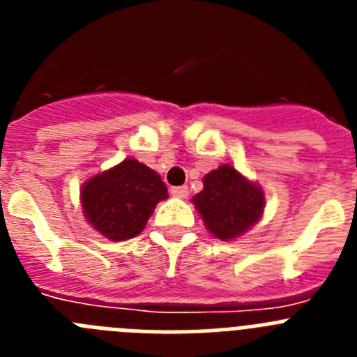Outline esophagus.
<instances>
[{
  "instance_id": "34e87169",
  "label": "esophagus",
  "mask_w": 357,
  "mask_h": 357,
  "mask_svg": "<svg viewBox=\"0 0 357 357\" xmlns=\"http://www.w3.org/2000/svg\"><path fill=\"white\" fill-rule=\"evenodd\" d=\"M169 193L176 198H185L189 195V189H188V185H176V188L169 189Z\"/></svg>"
}]
</instances>
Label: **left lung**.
<instances>
[{
  "mask_svg": "<svg viewBox=\"0 0 357 357\" xmlns=\"http://www.w3.org/2000/svg\"><path fill=\"white\" fill-rule=\"evenodd\" d=\"M193 204L211 234L229 241L259 220L264 195L259 185L223 164L204 176V189L193 198Z\"/></svg>",
  "mask_w": 357,
  "mask_h": 357,
  "instance_id": "8db88e82",
  "label": "left lung"
}]
</instances>
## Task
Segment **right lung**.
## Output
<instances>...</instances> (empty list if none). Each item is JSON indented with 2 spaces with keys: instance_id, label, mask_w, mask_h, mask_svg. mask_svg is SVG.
Instances as JSON below:
<instances>
[{
  "instance_id": "right-lung-1",
  "label": "right lung",
  "mask_w": 357,
  "mask_h": 357,
  "mask_svg": "<svg viewBox=\"0 0 357 357\" xmlns=\"http://www.w3.org/2000/svg\"><path fill=\"white\" fill-rule=\"evenodd\" d=\"M80 198L87 222L100 234L125 241L143 232L157 204L168 198V189L153 169L125 159L85 182Z\"/></svg>"
}]
</instances>
